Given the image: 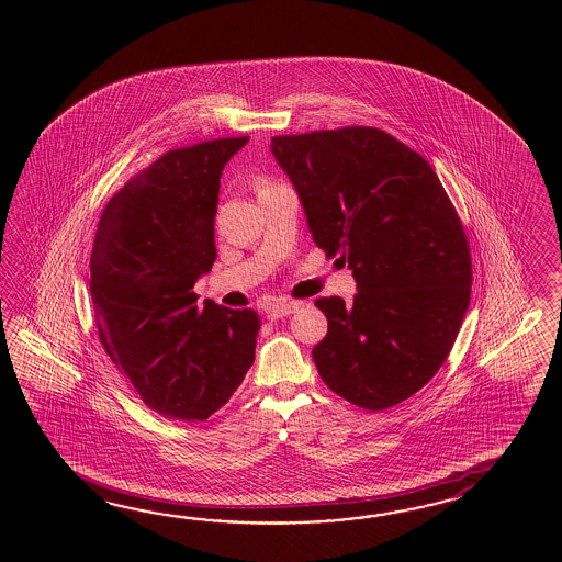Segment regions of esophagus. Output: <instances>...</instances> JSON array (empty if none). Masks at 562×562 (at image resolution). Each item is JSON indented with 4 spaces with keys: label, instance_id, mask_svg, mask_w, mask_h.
<instances>
[{
    "label": "esophagus",
    "instance_id": "1",
    "mask_svg": "<svg viewBox=\"0 0 562 562\" xmlns=\"http://www.w3.org/2000/svg\"><path fill=\"white\" fill-rule=\"evenodd\" d=\"M297 310V301H277L276 305L269 310V317L271 319H281V317H286V315H291V313H295Z\"/></svg>",
    "mask_w": 562,
    "mask_h": 562
}]
</instances>
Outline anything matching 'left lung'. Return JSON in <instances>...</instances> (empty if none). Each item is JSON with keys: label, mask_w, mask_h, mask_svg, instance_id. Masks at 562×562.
<instances>
[{"label": "left lung", "mask_w": 562, "mask_h": 562, "mask_svg": "<svg viewBox=\"0 0 562 562\" xmlns=\"http://www.w3.org/2000/svg\"><path fill=\"white\" fill-rule=\"evenodd\" d=\"M315 245L353 271L358 295L322 297L327 335L313 361L327 387L380 412L442 368L467 315V233L434 168L371 126L273 136ZM337 259V261H339Z\"/></svg>", "instance_id": "obj_1"}]
</instances>
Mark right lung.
Listing matches in <instances>:
<instances>
[{"label": "right lung", "instance_id": "1", "mask_svg": "<svg viewBox=\"0 0 562 562\" xmlns=\"http://www.w3.org/2000/svg\"><path fill=\"white\" fill-rule=\"evenodd\" d=\"M249 136L175 148L108 201L90 255L100 344L144 404L203 422L239 387L261 319L204 301L192 286L215 263L223 168Z\"/></svg>", "mask_w": 562, "mask_h": 562}]
</instances>
